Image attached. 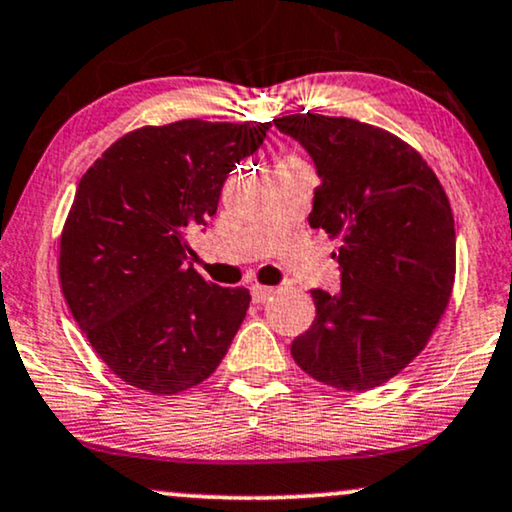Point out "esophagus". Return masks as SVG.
I'll list each match as a JSON object with an SVG mask.
<instances>
[{
	"mask_svg": "<svg viewBox=\"0 0 512 512\" xmlns=\"http://www.w3.org/2000/svg\"><path fill=\"white\" fill-rule=\"evenodd\" d=\"M252 293V300L255 302H267L271 295H274V288H267V286H252L250 288Z\"/></svg>",
	"mask_w": 512,
	"mask_h": 512,
	"instance_id": "34e87169",
	"label": "esophagus"
}]
</instances>
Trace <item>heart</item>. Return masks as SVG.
I'll return each instance as SVG.
<instances>
[{
	"label": "heart",
	"instance_id": "1",
	"mask_svg": "<svg viewBox=\"0 0 512 512\" xmlns=\"http://www.w3.org/2000/svg\"><path fill=\"white\" fill-rule=\"evenodd\" d=\"M283 163H290V165H302L300 160H297V158H286V160H283Z\"/></svg>",
	"mask_w": 512,
	"mask_h": 512
}]
</instances>
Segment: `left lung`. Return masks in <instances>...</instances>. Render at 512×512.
<instances>
[{
    "instance_id": "1",
    "label": "left lung",
    "mask_w": 512,
    "mask_h": 512,
    "mask_svg": "<svg viewBox=\"0 0 512 512\" xmlns=\"http://www.w3.org/2000/svg\"><path fill=\"white\" fill-rule=\"evenodd\" d=\"M274 125L300 141L319 174L309 226L340 241V290H312L314 323L290 354L319 383L366 392L423 352L449 304V198L420 153L385 129L316 113Z\"/></svg>"
}]
</instances>
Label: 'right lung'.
<instances>
[{"label": "right lung", "instance_id": "right-lung-1", "mask_svg": "<svg viewBox=\"0 0 512 512\" xmlns=\"http://www.w3.org/2000/svg\"><path fill=\"white\" fill-rule=\"evenodd\" d=\"M269 127H141L80 179L58 278L89 345L127 385L170 397L203 383L224 359L250 293L205 281L186 262V236L215 215L229 172L262 146Z\"/></svg>", "mask_w": 512, "mask_h": 512}]
</instances>
